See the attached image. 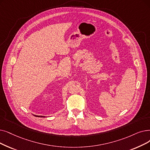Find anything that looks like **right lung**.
<instances>
[{"label": "right lung", "mask_w": 150, "mask_h": 150, "mask_svg": "<svg viewBox=\"0 0 150 150\" xmlns=\"http://www.w3.org/2000/svg\"><path fill=\"white\" fill-rule=\"evenodd\" d=\"M35 116H39V117H45V116H37V115H35Z\"/></svg>", "instance_id": "obj_1"}]
</instances>
